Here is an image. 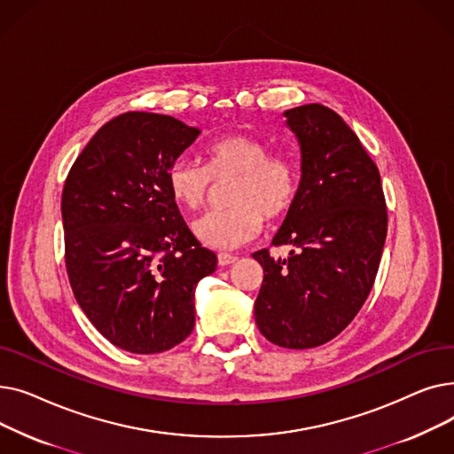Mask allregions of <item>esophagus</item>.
<instances>
[{
  "mask_svg": "<svg viewBox=\"0 0 454 454\" xmlns=\"http://www.w3.org/2000/svg\"><path fill=\"white\" fill-rule=\"evenodd\" d=\"M235 261H237V257H235V255H231V254H219V265H221V267L233 265Z\"/></svg>",
  "mask_w": 454,
  "mask_h": 454,
  "instance_id": "obj_1",
  "label": "esophagus"
}]
</instances>
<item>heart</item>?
<instances>
[{
	"label": "heart",
	"instance_id": "b5f03b06",
	"mask_svg": "<svg viewBox=\"0 0 454 454\" xmlns=\"http://www.w3.org/2000/svg\"><path fill=\"white\" fill-rule=\"evenodd\" d=\"M204 160V167L175 161L167 171V187L178 204L199 209L207 199L211 180L233 178L228 195L231 207L209 211L191 226L207 248H239L261 231L265 217H281L296 199V163L289 156L269 154V147L255 137L223 136L206 147Z\"/></svg>",
	"mask_w": 454,
	"mask_h": 454
}]
</instances>
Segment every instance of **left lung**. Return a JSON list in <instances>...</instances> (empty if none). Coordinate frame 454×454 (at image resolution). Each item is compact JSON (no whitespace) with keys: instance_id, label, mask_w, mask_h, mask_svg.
<instances>
[{"instance_id":"8db88e82","label":"left lung","mask_w":454,"mask_h":454,"mask_svg":"<svg viewBox=\"0 0 454 454\" xmlns=\"http://www.w3.org/2000/svg\"><path fill=\"white\" fill-rule=\"evenodd\" d=\"M300 145V185L272 245L259 250L263 283L254 303L267 340L289 349L335 339L366 301L387 239L380 175L356 134L324 105L283 112Z\"/></svg>"}]
</instances>
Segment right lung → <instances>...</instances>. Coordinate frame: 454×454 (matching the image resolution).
<instances>
[{
	"label": "right lung",
	"instance_id": "add662e5",
	"mask_svg": "<svg viewBox=\"0 0 454 454\" xmlns=\"http://www.w3.org/2000/svg\"><path fill=\"white\" fill-rule=\"evenodd\" d=\"M199 136L171 115L121 114L95 132L64 184L71 289L95 329L130 353L185 340L197 285L217 269L167 187L169 167Z\"/></svg>",
	"mask_w": 454,
	"mask_h": 454
}]
</instances>
